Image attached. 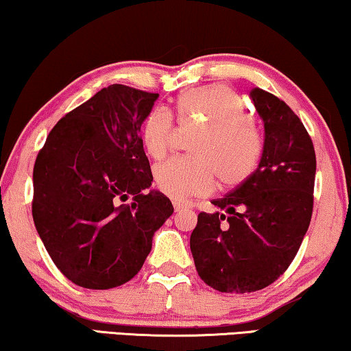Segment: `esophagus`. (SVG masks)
Here are the masks:
<instances>
[{"mask_svg": "<svg viewBox=\"0 0 351 351\" xmlns=\"http://www.w3.org/2000/svg\"><path fill=\"white\" fill-rule=\"evenodd\" d=\"M172 204H174V210L176 212H184V210L188 209V204H185V202H182V201L174 199V201H172Z\"/></svg>", "mask_w": 351, "mask_h": 351, "instance_id": "esophagus-1", "label": "esophagus"}]
</instances>
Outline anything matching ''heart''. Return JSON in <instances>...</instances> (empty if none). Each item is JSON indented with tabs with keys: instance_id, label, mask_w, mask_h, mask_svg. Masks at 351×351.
<instances>
[{
	"instance_id": "heart-1",
	"label": "heart",
	"mask_w": 351,
	"mask_h": 351,
	"mask_svg": "<svg viewBox=\"0 0 351 351\" xmlns=\"http://www.w3.org/2000/svg\"><path fill=\"white\" fill-rule=\"evenodd\" d=\"M177 115L206 128L193 145L195 156H176L156 165L155 185L172 199L209 193L215 179L221 186H236L256 169L263 141L253 125L242 96L226 85L213 84L182 93L176 103ZM172 119L156 108L142 126V144L147 154L161 158L171 141Z\"/></svg>"
}]
</instances>
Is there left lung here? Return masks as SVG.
Instances as JSON below:
<instances>
[{
    "mask_svg": "<svg viewBox=\"0 0 351 351\" xmlns=\"http://www.w3.org/2000/svg\"><path fill=\"white\" fill-rule=\"evenodd\" d=\"M250 99L264 123L260 163L212 201L218 210L197 215L190 237L197 274L221 293H252L276 282L296 256L313 209L317 160L302 121L261 88Z\"/></svg>",
    "mask_w": 351,
    "mask_h": 351,
    "instance_id": "obj_1",
    "label": "left lung"
}]
</instances>
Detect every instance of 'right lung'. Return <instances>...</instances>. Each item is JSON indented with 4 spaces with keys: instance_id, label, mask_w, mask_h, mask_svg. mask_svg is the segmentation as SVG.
I'll use <instances>...</instances> for the list:
<instances>
[{
    "instance_id": "right-lung-1",
    "label": "right lung",
    "mask_w": 351,
    "mask_h": 351,
    "mask_svg": "<svg viewBox=\"0 0 351 351\" xmlns=\"http://www.w3.org/2000/svg\"><path fill=\"white\" fill-rule=\"evenodd\" d=\"M158 93L114 84L66 114L33 171V220L52 261L75 285L109 289L131 280L172 215L154 182L141 126ZM134 196L131 205L120 200Z\"/></svg>"
}]
</instances>
